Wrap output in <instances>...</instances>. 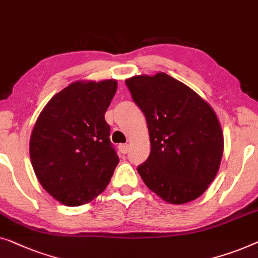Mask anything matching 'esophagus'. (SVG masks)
Wrapping results in <instances>:
<instances>
[{
	"mask_svg": "<svg viewBox=\"0 0 258 258\" xmlns=\"http://www.w3.org/2000/svg\"><path fill=\"white\" fill-rule=\"evenodd\" d=\"M119 150H120V152L122 154H126L130 150V145L128 144H124V145H120L119 146Z\"/></svg>",
	"mask_w": 258,
	"mask_h": 258,
	"instance_id": "obj_1",
	"label": "esophagus"
}]
</instances>
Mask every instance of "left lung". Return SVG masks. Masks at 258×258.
<instances>
[{
  "label": "left lung",
  "mask_w": 258,
  "mask_h": 258,
  "mask_svg": "<svg viewBox=\"0 0 258 258\" xmlns=\"http://www.w3.org/2000/svg\"><path fill=\"white\" fill-rule=\"evenodd\" d=\"M125 83L150 132V157L137 168L145 184L172 205L201 197L219 172L224 146L212 106L165 72Z\"/></svg>",
  "instance_id": "1"
}]
</instances>
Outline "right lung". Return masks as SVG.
<instances>
[{
  "label": "right lung",
  "mask_w": 258,
  "mask_h": 258,
  "mask_svg": "<svg viewBox=\"0 0 258 258\" xmlns=\"http://www.w3.org/2000/svg\"><path fill=\"white\" fill-rule=\"evenodd\" d=\"M117 85L114 79L72 83L36 120L29 147L32 168L42 187L65 206L92 201L113 175L119 158L105 112Z\"/></svg>",
  "instance_id": "add662e5"
}]
</instances>
